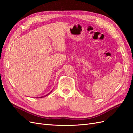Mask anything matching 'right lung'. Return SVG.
Returning a JSON list of instances; mask_svg holds the SVG:
<instances>
[{
    "label": "right lung",
    "mask_w": 133,
    "mask_h": 133,
    "mask_svg": "<svg viewBox=\"0 0 133 133\" xmlns=\"http://www.w3.org/2000/svg\"><path fill=\"white\" fill-rule=\"evenodd\" d=\"M51 92H49V93H48L47 95H45V96H41V98H43V97H44V96H47V95H49L50 93H51Z\"/></svg>",
    "instance_id": "right-lung-1"
}]
</instances>
